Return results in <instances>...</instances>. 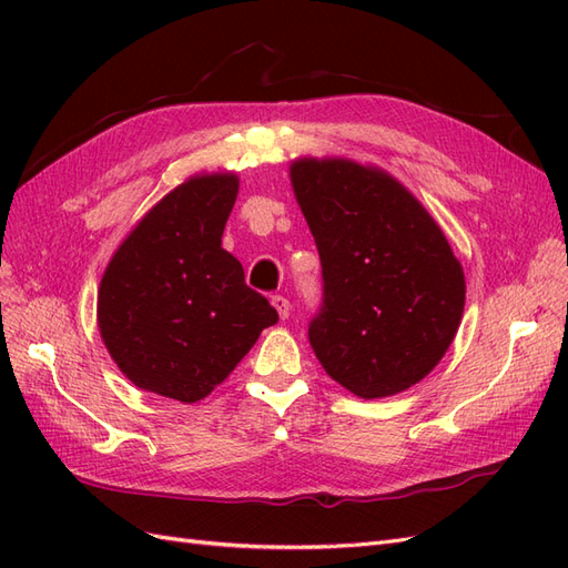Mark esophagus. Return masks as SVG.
<instances>
[{"instance_id": "esophagus-1", "label": "esophagus", "mask_w": 568, "mask_h": 568, "mask_svg": "<svg viewBox=\"0 0 568 568\" xmlns=\"http://www.w3.org/2000/svg\"><path fill=\"white\" fill-rule=\"evenodd\" d=\"M272 305L277 307V313H280V317H282V320H286V317H288V313H291V303H288V298H284V296H272Z\"/></svg>"}]
</instances>
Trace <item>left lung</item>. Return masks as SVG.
Segmentation results:
<instances>
[{
	"label": "left lung",
	"instance_id": "obj_1",
	"mask_svg": "<svg viewBox=\"0 0 568 568\" xmlns=\"http://www.w3.org/2000/svg\"><path fill=\"white\" fill-rule=\"evenodd\" d=\"M291 184L322 263L307 338L324 372L365 400L415 386L450 348L464 311L448 239L379 168L298 159Z\"/></svg>",
	"mask_w": 568,
	"mask_h": 568
}]
</instances>
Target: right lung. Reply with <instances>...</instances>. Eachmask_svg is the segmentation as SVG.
Here are the masks:
<instances>
[{
  "label": "right lung",
  "mask_w": 568,
  "mask_h": 568,
  "mask_svg": "<svg viewBox=\"0 0 568 568\" xmlns=\"http://www.w3.org/2000/svg\"><path fill=\"white\" fill-rule=\"evenodd\" d=\"M234 173L196 175L136 222L97 298L99 332L128 379L180 403L205 398L280 315L222 248Z\"/></svg>",
  "instance_id": "1"
}]
</instances>
